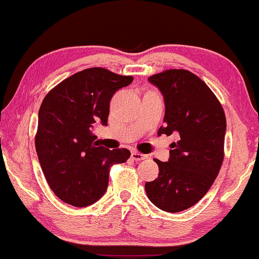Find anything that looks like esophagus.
I'll list each match as a JSON object with an SVG mask.
<instances>
[{
  "instance_id": "esophagus-1",
  "label": "esophagus",
  "mask_w": 259,
  "mask_h": 259,
  "mask_svg": "<svg viewBox=\"0 0 259 259\" xmlns=\"http://www.w3.org/2000/svg\"><path fill=\"white\" fill-rule=\"evenodd\" d=\"M146 158H147V155H145V154H142V153H139V152H133V153H132V159L135 160V161L145 160Z\"/></svg>"
}]
</instances>
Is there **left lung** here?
I'll list each match as a JSON object with an SVG mask.
<instances>
[{"label":"left lung","instance_id":"left-lung-1","mask_svg":"<svg viewBox=\"0 0 259 259\" xmlns=\"http://www.w3.org/2000/svg\"><path fill=\"white\" fill-rule=\"evenodd\" d=\"M148 82L164 98V125L158 134H177L167 161L155 159L159 175L146 182L147 197L160 210L180 212L195 205L216 180L223 161L227 121L211 89L187 70H167Z\"/></svg>","mask_w":259,"mask_h":259}]
</instances>
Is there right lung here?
<instances>
[{
    "instance_id": "1",
    "label": "right lung",
    "mask_w": 259,
    "mask_h": 259,
    "mask_svg": "<svg viewBox=\"0 0 259 259\" xmlns=\"http://www.w3.org/2000/svg\"><path fill=\"white\" fill-rule=\"evenodd\" d=\"M133 79L101 67L87 68L62 80L43 100L36 152L49 187L66 204H94L107 189L111 165L129 159L126 148L96 147L93 129L107 125L112 96Z\"/></svg>"
}]
</instances>
